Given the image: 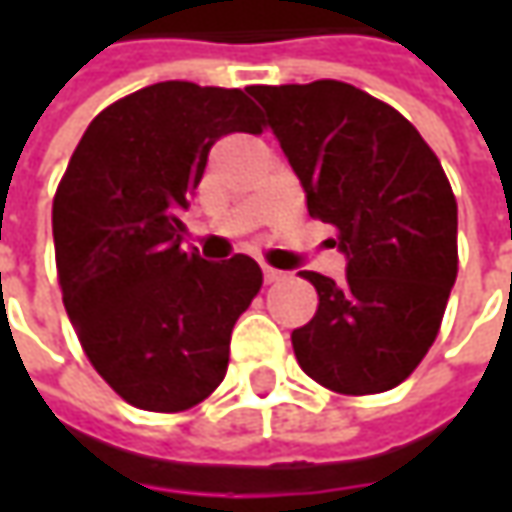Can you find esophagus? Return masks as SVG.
<instances>
[{
  "instance_id": "1",
  "label": "esophagus",
  "mask_w": 512,
  "mask_h": 512,
  "mask_svg": "<svg viewBox=\"0 0 512 512\" xmlns=\"http://www.w3.org/2000/svg\"><path fill=\"white\" fill-rule=\"evenodd\" d=\"M262 273H265L267 285H273V282H279V279L285 276L282 270H276V267H270V265H262Z\"/></svg>"
}]
</instances>
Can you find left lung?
Segmentation results:
<instances>
[{
	"mask_svg": "<svg viewBox=\"0 0 512 512\" xmlns=\"http://www.w3.org/2000/svg\"><path fill=\"white\" fill-rule=\"evenodd\" d=\"M305 187L307 213L336 230L344 282L299 273L319 293L293 330L296 362L342 396L402 384L442 327L459 273V207L439 156L387 102L336 79L253 85Z\"/></svg>",
	"mask_w": 512,
	"mask_h": 512,
	"instance_id": "1",
	"label": "left lung"
}]
</instances>
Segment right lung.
I'll use <instances>...</instances> for the list:
<instances>
[{"label":"right lung","instance_id":"right-lung-1","mask_svg":"<svg viewBox=\"0 0 512 512\" xmlns=\"http://www.w3.org/2000/svg\"><path fill=\"white\" fill-rule=\"evenodd\" d=\"M245 90L156 82L102 110L53 196L62 302L93 370L133 407L182 413L222 384L230 333L262 290L236 253L182 247V210L225 133H262Z\"/></svg>","mask_w":512,"mask_h":512}]
</instances>
